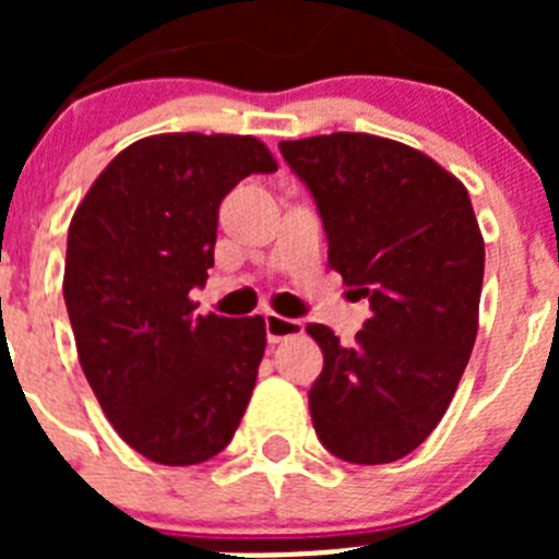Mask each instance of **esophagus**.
Returning <instances> with one entry per match:
<instances>
[{
  "label": "esophagus",
  "instance_id": "obj_1",
  "mask_svg": "<svg viewBox=\"0 0 559 559\" xmlns=\"http://www.w3.org/2000/svg\"><path fill=\"white\" fill-rule=\"evenodd\" d=\"M305 324L299 319H285L280 313H265V335H269L271 344H280L285 338H294V335H302Z\"/></svg>",
  "mask_w": 559,
  "mask_h": 559
}]
</instances>
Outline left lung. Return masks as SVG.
Returning <instances> with one entry per match:
<instances>
[{"label": "left lung", "instance_id": "left-lung-1", "mask_svg": "<svg viewBox=\"0 0 559 559\" xmlns=\"http://www.w3.org/2000/svg\"><path fill=\"white\" fill-rule=\"evenodd\" d=\"M280 151L313 192L330 269L372 308L353 347L308 324L324 353L313 428L344 462H397L437 428L476 344L484 237L471 195L431 156L372 133Z\"/></svg>", "mask_w": 559, "mask_h": 559}]
</instances>
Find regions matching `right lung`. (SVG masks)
I'll return each instance as SVG.
<instances>
[{"mask_svg": "<svg viewBox=\"0 0 559 559\" xmlns=\"http://www.w3.org/2000/svg\"><path fill=\"white\" fill-rule=\"evenodd\" d=\"M276 162L257 136L156 133L106 165L78 204L63 302L78 360L114 431L167 467L224 451L265 353L263 316H195L218 206Z\"/></svg>", "mask_w": 559, "mask_h": 559, "instance_id": "right-lung-1", "label": "right lung"}]
</instances>
